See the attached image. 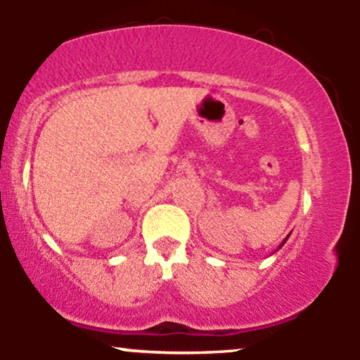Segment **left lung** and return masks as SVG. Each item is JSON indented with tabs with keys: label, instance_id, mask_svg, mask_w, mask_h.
Returning a JSON list of instances; mask_svg holds the SVG:
<instances>
[{
	"label": "left lung",
	"instance_id": "obj_1",
	"mask_svg": "<svg viewBox=\"0 0 360 360\" xmlns=\"http://www.w3.org/2000/svg\"><path fill=\"white\" fill-rule=\"evenodd\" d=\"M288 237H289V235H288ZM288 237H286V238H284V240H283V243H281V245L278 247V250L281 249V247H283V245H284V243H286V240H288Z\"/></svg>",
	"mask_w": 360,
	"mask_h": 360
}]
</instances>
